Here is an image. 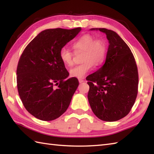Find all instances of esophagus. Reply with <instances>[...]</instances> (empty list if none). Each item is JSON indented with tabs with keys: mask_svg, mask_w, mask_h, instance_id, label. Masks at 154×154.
I'll use <instances>...</instances> for the list:
<instances>
[{
	"mask_svg": "<svg viewBox=\"0 0 154 154\" xmlns=\"http://www.w3.org/2000/svg\"><path fill=\"white\" fill-rule=\"evenodd\" d=\"M78 80H79V82L80 83L84 82V79H78Z\"/></svg>",
	"mask_w": 154,
	"mask_h": 154,
	"instance_id": "esophagus-1",
	"label": "esophagus"
}]
</instances>
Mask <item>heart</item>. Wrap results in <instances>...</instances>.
<instances>
[{
	"instance_id": "b5f03b06",
	"label": "heart",
	"mask_w": 154,
	"mask_h": 154,
	"mask_svg": "<svg viewBox=\"0 0 154 154\" xmlns=\"http://www.w3.org/2000/svg\"><path fill=\"white\" fill-rule=\"evenodd\" d=\"M74 50L83 51L82 63L72 67L69 70L71 77L83 78L92 69L94 65L99 66L105 60L106 45L100 39H96L93 35L86 34L83 35L72 44ZM60 60L64 65L71 66L73 64V54L66 47H63L59 54Z\"/></svg>"
}]
</instances>
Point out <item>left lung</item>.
<instances>
[{"label":"left lung","mask_w":154,"mask_h":154,"mask_svg":"<svg viewBox=\"0 0 154 154\" xmlns=\"http://www.w3.org/2000/svg\"><path fill=\"white\" fill-rule=\"evenodd\" d=\"M99 30L106 34L109 46L105 63L86 78L89 85L88 100L99 119L113 122L126 116L135 103L138 67L130 48L115 32Z\"/></svg>","instance_id":"8db88e82"}]
</instances>
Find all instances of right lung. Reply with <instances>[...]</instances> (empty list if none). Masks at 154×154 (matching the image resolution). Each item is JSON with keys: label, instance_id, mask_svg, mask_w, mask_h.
<instances>
[{"label": "right lung", "instance_id": "right-lung-1", "mask_svg": "<svg viewBox=\"0 0 154 154\" xmlns=\"http://www.w3.org/2000/svg\"><path fill=\"white\" fill-rule=\"evenodd\" d=\"M81 28L48 29L40 32L23 51L16 75L20 98L32 115L50 121L62 115L69 106L79 85L59 56L60 51Z\"/></svg>", "mask_w": 154, "mask_h": 154}]
</instances>
